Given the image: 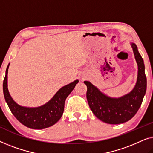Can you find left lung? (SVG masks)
<instances>
[{
    "instance_id": "left-lung-1",
    "label": "left lung",
    "mask_w": 153,
    "mask_h": 153,
    "mask_svg": "<svg viewBox=\"0 0 153 153\" xmlns=\"http://www.w3.org/2000/svg\"><path fill=\"white\" fill-rule=\"evenodd\" d=\"M131 46L138 65L137 83L131 92L118 98L110 97L91 82L84 81L87 85L86 97L90 108L97 118L108 124H121L133 118L141 106L146 94L147 79L143 60L137 45L131 43Z\"/></svg>"
}]
</instances>
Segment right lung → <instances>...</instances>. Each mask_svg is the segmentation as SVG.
<instances>
[{
    "label": "right lung",
    "mask_w": 153,
    "mask_h": 153,
    "mask_svg": "<svg viewBox=\"0 0 153 153\" xmlns=\"http://www.w3.org/2000/svg\"><path fill=\"white\" fill-rule=\"evenodd\" d=\"M10 64L6 69L3 81V94L6 102L12 114L21 123L27 127L42 129L51 127L58 122L64 111L65 102L68 96L79 82H73L62 87L47 103L38 107L29 108L19 105L10 95L7 88V72Z\"/></svg>",
    "instance_id": "1"
}]
</instances>
